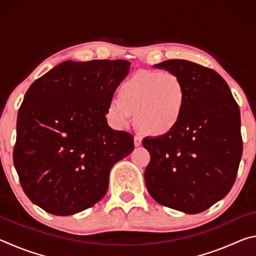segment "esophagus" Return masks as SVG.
<instances>
[{"label": "esophagus", "instance_id": "esophagus-1", "mask_svg": "<svg viewBox=\"0 0 256 256\" xmlns=\"http://www.w3.org/2000/svg\"><path fill=\"white\" fill-rule=\"evenodd\" d=\"M141 144H142V136L140 134H136V136H134V146H138Z\"/></svg>", "mask_w": 256, "mask_h": 256}]
</instances>
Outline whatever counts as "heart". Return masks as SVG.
<instances>
[{
    "label": "heart",
    "instance_id": "heart-1",
    "mask_svg": "<svg viewBox=\"0 0 256 256\" xmlns=\"http://www.w3.org/2000/svg\"><path fill=\"white\" fill-rule=\"evenodd\" d=\"M118 96L107 107V118L112 126L128 128L136 112L138 128L154 136L174 128L186 105L183 81L172 72H138L123 82Z\"/></svg>",
    "mask_w": 256,
    "mask_h": 256
}]
</instances>
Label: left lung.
Returning a JSON list of instances; mask_svg holds the SVG:
<instances>
[{"label": "left lung", "mask_w": 256, "mask_h": 256, "mask_svg": "<svg viewBox=\"0 0 256 256\" xmlns=\"http://www.w3.org/2000/svg\"><path fill=\"white\" fill-rule=\"evenodd\" d=\"M154 66L180 78L186 105L174 128L142 142L150 154L146 188L159 204L198 214L235 183L242 154L240 108L227 82L210 68L186 60Z\"/></svg>", "instance_id": "left-lung-1"}]
</instances>
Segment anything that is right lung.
Wrapping results in <instances>:
<instances>
[{"label":"right lung","mask_w":256,"mask_h":256,"mask_svg":"<svg viewBox=\"0 0 256 256\" xmlns=\"http://www.w3.org/2000/svg\"><path fill=\"white\" fill-rule=\"evenodd\" d=\"M126 60H66L29 86L19 108L14 164L26 196L56 216L92 206L110 172L134 149L107 124V107L128 76Z\"/></svg>","instance_id":"right-lung-1"}]
</instances>
